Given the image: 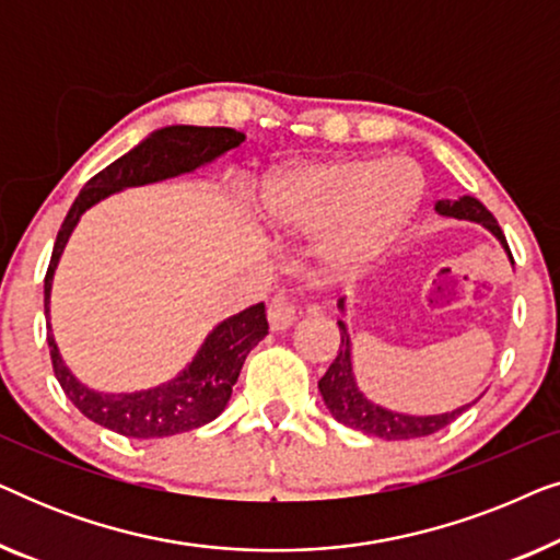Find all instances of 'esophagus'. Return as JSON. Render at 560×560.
I'll list each match as a JSON object with an SVG mask.
<instances>
[{
  "mask_svg": "<svg viewBox=\"0 0 560 560\" xmlns=\"http://www.w3.org/2000/svg\"><path fill=\"white\" fill-rule=\"evenodd\" d=\"M267 318H270L272 331H285V328H290V326L295 324L298 311H295V305L290 303L285 295H278V298H275V301L270 303V311H267Z\"/></svg>",
  "mask_w": 560,
  "mask_h": 560,
  "instance_id": "esophagus-1",
  "label": "esophagus"
}]
</instances>
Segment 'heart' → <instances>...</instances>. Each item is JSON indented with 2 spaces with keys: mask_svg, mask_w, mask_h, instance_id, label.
I'll return each instance as SVG.
<instances>
[{
  "mask_svg": "<svg viewBox=\"0 0 560 560\" xmlns=\"http://www.w3.org/2000/svg\"><path fill=\"white\" fill-rule=\"evenodd\" d=\"M423 194V173L408 158H349L275 175L267 183L265 209L290 232H331L324 262L339 275L380 257Z\"/></svg>",
  "mask_w": 560,
  "mask_h": 560,
  "instance_id": "b5f03b06",
  "label": "heart"
}]
</instances>
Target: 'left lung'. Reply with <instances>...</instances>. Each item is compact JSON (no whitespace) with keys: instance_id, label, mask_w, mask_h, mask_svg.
Listing matches in <instances>:
<instances>
[{"instance_id":"8db88e82","label":"left lung","mask_w":560,"mask_h":560,"mask_svg":"<svg viewBox=\"0 0 560 560\" xmlns=\"http://www.w3.org/2000/svg\"><path fill=\"white\" fill-rule=\"evenodd\" d=\"M435 211H439L441 217L477 221V224L487 226L489 232L502 242V247L508 249V255L512 259L510 244L504 240L497 219L485 209V203L477 201L474 196H462L458 201H439L435 203ZM339 331H341L339 354H336L324 377L318 380V389L320 395H324L326 408L331 410V416L339 420V423L354 428V431H362L366 435H377V439H385V441H408V439H423V435L439 433L441 428H446L451 420H456L466 408H469V405H464V408L443 412V416H402V412L385 410L380 408V405L370 402L357 389L354 372H351V343H349V334H347V326H343V320H339Z\"/></svg>"}]
</instances>
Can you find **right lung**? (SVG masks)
I'll return each mask as SVG.
<instances>
[{
    "label": "right lung",
    "mask_w": 560,
    "mask_h": 560,
    "mask_svg": "<svg viewBox=\"0 0 560 560\" xmlns=\"http://www.w3.org/2000/svg\"><path fill=\"white\" fill-rule=\"evenodd\" d=\"M244 140L242 132L229 127H165L150 135L148 140L129 150L127 155L114 160L102 173L86 183L75 198L71 211L63 219V226L56 236V247L45 272V316H48L52 272L58 267V257L63 252L73 226L79 224L81 213L102 201L114 190L129 186H144L173 175L196 171L198 165L211 163L221 152L236 148ZM265 303L226 318L209 334L194 362L183 374L160 385L155 389L132 395H102L83 387L68 372L63 359L58 354L56 341L50 336L48 320V347L52 372L63 387L68 400L94 423L109 428L127 439H165V435L186 433L194 428L211 423L226 408L236 377H240L244 359L267 336Z\"/></svg>",
    "instance_id": "obj_1"
}]
</instances>
